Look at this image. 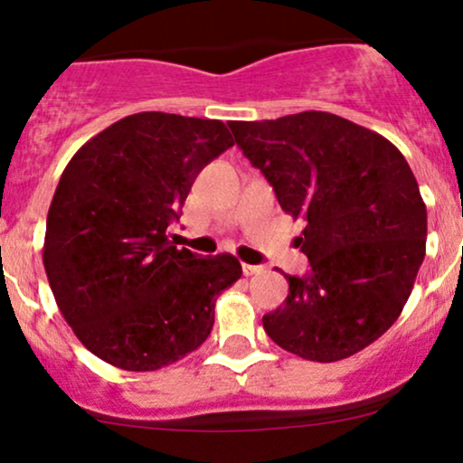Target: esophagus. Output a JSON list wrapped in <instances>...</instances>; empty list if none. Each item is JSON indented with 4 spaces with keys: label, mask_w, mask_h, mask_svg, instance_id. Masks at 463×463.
I'll return each mask as SVG.
<instances>
[{
    "label": "esophagus",
    "mask_w": 463,
    "mask_h": 463,
    "mask_svg": "<svg viewBox=\"0 0 463 463\" xmlns=\"http://www.w3.org/2000/svg\"><path fill=\"white\" fill-rule=\"evenodd\" d=\"M241 269H243V276H254V274H261L263 272L261 265H250V263H243Z\"/></svg>",
    "instance_id": "1"
}]
</instances>
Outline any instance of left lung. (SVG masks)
<instances>
[{"label":"left lung","instance_id":"left-lung-1","mask_svg":"<svg viewBox=\"0 0 463 463\" xmlns=\"http://www.w3.org/2000/svg\"><path fill=\"white\" fill-rule=\"evenodd\" d=\"M228 126L280 209L307 222L296 243L311 269L287 276L289 294L263 316L265 333L320 364L370 346L401 316L427 248V206L405 156L322 110Z\"/></svg>","mask_w":463,"mask_h":463}]
</instances>
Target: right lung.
I'll return each mask as SVG.
<instances>
[{
  "mask_svg": "<svg viewBox=\"0 0 463 463\" xmlns=\"http://www.w3.org/2000/svg\"><path fill=\"white\" fill-rule=\"evenodd\" d=\"M232 146L220 119L137 113L84 143L47 213L43 265L82 346L115 368L150 372L209 337L215 300L241 279L232 254L169 241L191 184Z\"/></svg>",
  "mask_w": 463,
  "mask_h": 463,
  "instance_id": "right-lung-1",
  "label": "right lung"
}]
</instances>
